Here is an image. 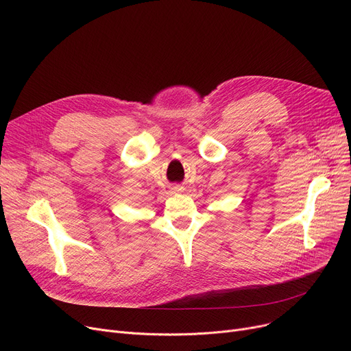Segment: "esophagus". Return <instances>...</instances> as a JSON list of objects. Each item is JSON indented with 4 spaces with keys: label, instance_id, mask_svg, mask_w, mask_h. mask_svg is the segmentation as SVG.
<instances>
[{
    "label": "esophagus",
    "instance_id": "esophagus-1",
    "mask_svg": "<svg viewBox=\"0 0 351 351\" xmlns=\"http://www.w3.org/2000/svg\"><path fill=\"white\" fill-rule=\"evenodd\" d=\"M173 191H175V192H179V191H182V188H180V186H173Z\"/></svg>",
    "mask_w": 351,
    "mask_h": 351
}]
</instances>
